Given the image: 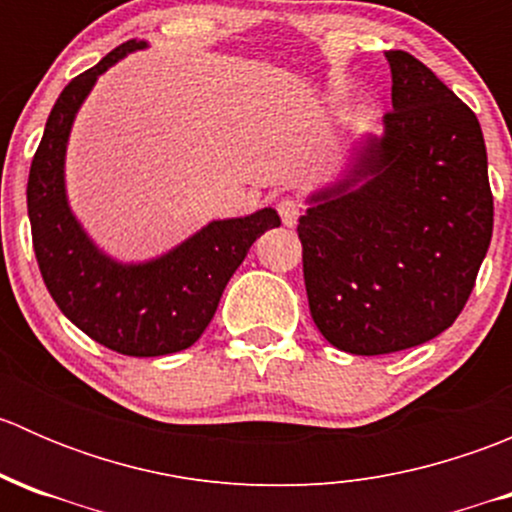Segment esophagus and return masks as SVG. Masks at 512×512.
<instances>
[{
  "label": "esophagus",
  "instance_id": "esophagus-1",
  "mask_svg": "<svg viewBox=\"0 0 512 512\" xmlns=\"http://www.w3.org/2000/svg\"><path fill=\"white\" fill-rule=\"evenodd\" d=\"M277 213H280L282 223L287 227H294L299 223V218H302V203L297 198H282L277 203Z\"/></svg>",
  "mask_w": 512,
  "mask_h": 512
}]
</instances>
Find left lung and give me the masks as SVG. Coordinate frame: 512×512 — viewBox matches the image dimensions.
Returning a JSON list of instances; mask_svg holds the SVG:
<instances>
[{"label":"left lung","mask_w":512,"mask_h":512,"mask_svg":"<svg viewBox=\"0 0 512 512\" xmlns=\"http://www.w3.org/2000/svg\"><path fill=\"white\" fill-rule=\"evenodd\" d=\"M386 61L394 111L384 131L366 133L342 178L307 195L297 225L314 324L361 356L446 332L493 235L476 113L406 51Z\"/></svg>","instance_id":"1"}]
</instances>
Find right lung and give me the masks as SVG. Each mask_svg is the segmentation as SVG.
Listing matches in <instances>:
<instances>
[{"mask_svg":"<svg viewBox=\"0 0 512 512\" xmlns=\"http://www.w3.org/2000/svg\"><path fill=\"white\" fill-rule=\"evenodd\" d=\"M141 49L148 41H126L61 91L29 170L27 208L41 277L64 317L118 354L163 356L198 342L252 242L280 227V215L262 208L210 220L168 252L141 262L116 260L91 240L66 193L71 128L98 76Z\"/></svg>","mask_w":512,"mask_h":512,"instance_id":"obj_1","label":"right lung"}]
</instances>
